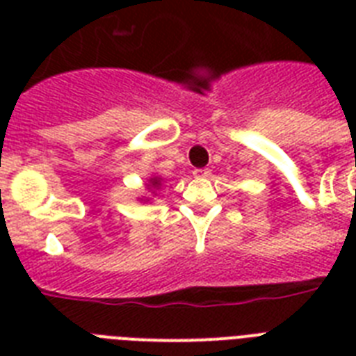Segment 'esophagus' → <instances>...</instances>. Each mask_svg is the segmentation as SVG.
I'll return each instance as SVG.
<instances>
[{"label": "esophagus", "instance_id": "esophagus-1", "mask_svg": "<svg viewBox=\"0 0 356 356\" xmlns=\"http://www.w3.org/2000/svg\"><path fill=\"white\" fill-rule=\"evenodd\" d=\"M194 175L195 177H207V175H209V170H207V168H195Z\"/></svg>", "mask_w": 356, "mask_h": 356}]
</instances>
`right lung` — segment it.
Returning a JSON list of instances; mask_svg holds the SVG:
<instances>
[{
    "mask_svg": "<svg viewBox=\"0 0 356 356\" xmlns=\"http://www.w3.org/2000/svg\"><path fill=\"white\" fill-rule=\"evenodd\" d=\"M151 186H159V179H151Z\"/></svg>",
    "mask_w": 356,
    "mask_h": 356,
    "instance_id": "1",
    "label": "right lung"
}]
</instances>
